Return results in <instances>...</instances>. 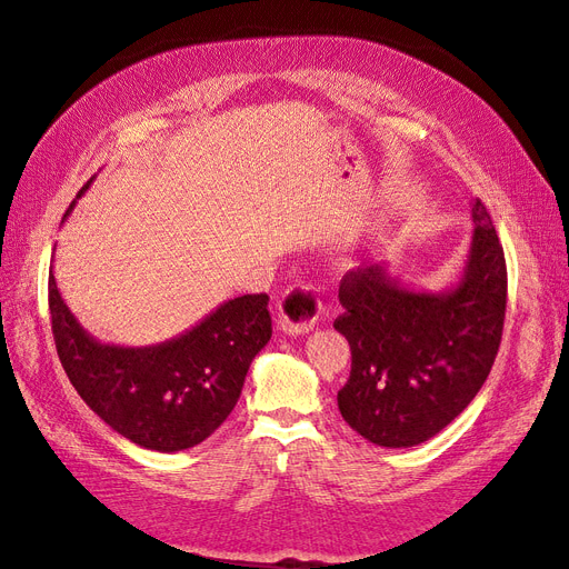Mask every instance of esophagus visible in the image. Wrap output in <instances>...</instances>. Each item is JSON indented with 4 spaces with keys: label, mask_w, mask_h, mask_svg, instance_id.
I'll return each instance as SVG.
<instances>
[{
    "label": "esophagus",
    "mask_w": 569,
    "mask_h": 569,
    "mask_svg": "<svg viewBox=\"0 0 569 569\" xmlns=\"http://www.w3.org/2000/svg\"><path fill=\"white\" fill-rule=\"evenodd\" d=\"M319 312H322V302L312 288H288L279 302V325L290 337H300L315 327Z\"/></svg>",
    "instance_id": "obj_1"
}]
</instances>
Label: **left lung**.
Masks as SVG:
<instances>
[{
  "instance_id": "1",
  "label": "left lung",
  "mask_w": 569,
  "mask_h": 569,
  "mask_svg": "<svg viewBox=\"0 0 569 569\" xmlns=\"http://www.w3.org/2000/svg\"><path fill=\"white\" fill-rule=\"evenodd\" d=\"M471 218V247L455 286L409 288L387 261L343 276V315L333 329L351 346V377L337 399L346 423L372 445L397 449L430 440L490 375L502 339L507 267L480 199Z\"/></svg>"
}]
</instances>
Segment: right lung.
I'll use <instances>...</instances> for the list:
<instances>
[{
	"label": "right lung",
	"mask_w": 569,
	"mask_h": 569,
	"mask_svg": "<svg viewBox=\"0 0 569 569\" xmlns=\"http://www.w3.org/2000/svg\"><path fill=\"white\" fill-rule=\"evenodd\" d=\"M48 300L57 356L79 397L114 432L153 451L189 449L221 428L254 356L271 339L267 293L232 298L180 337L137 348L93 339L52 273Z\"/></svg>",
	"instance_id": "1"
}]
</instances>
